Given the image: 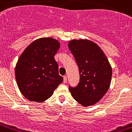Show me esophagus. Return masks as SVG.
Listing matches in <instances>:
<instances>
[{"label": "esophagus", "mask_w": 132, "mask_h": 132, "mask_svg": "<svg viewBox=\"0 0 132 132\" xmlns=\"http://www.w3.org/2000/svg\"><path fill=\"white\" fill-rule=\"evenodd\" d=\"M67 82V76H64V83H66Z\"/></svg>", "instance_id": "1"}]
</instances>
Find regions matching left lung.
Returning a JSON list of instances; mask_svg holds the SVG:
<instances>
[{"mask_svg": "<svg viewBox=\"0 0 132 132\" xmlns=\"http://www.w3.org/2000/svg\"><path fill=\"white\" fill-rule=\"evenodd\" d=\"M79 68V84L69 87L71 95L82 106H92L102 99L109 88L112 68L101 48L88 39H73L68 43Z\"/></svg>", "mask_w": 132, "mask_h": 132, "instance_id": "1", "label": "left lung"}]
</instances>
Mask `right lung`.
Wrapping results in <instances>:
<instances>
[{
  "mask_svg": "<svg viewBox=\"0 0 132 132\" xmlns=\"http://www.w3.org/2000/svg\"><path fill=\"white\" fill-rule=\"evenodd\" d=\"M60 43L51 37L36 39L20 55L15 76L21 93L30 101L42 102L63 82L55 55Z\"/></svg>",
  "mask_w": 132,
  "mask_h": 132,
  "instance_id": "1",
  "label": "right lung"
}]
</instances>
